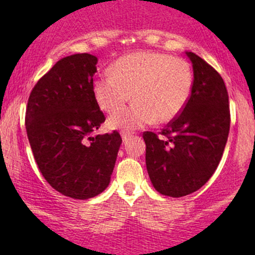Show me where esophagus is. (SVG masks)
Masks as SVG:
<instances>
[{
    "label": "esophagus",
    "mask_w": 255,
    "mask_h": 255,
    "mask_svg": "<svg viewBox=\"0 0 255 255\" xmlns=\"http://www.w3.org/2000/svg\"><path fill=\"white\" fill-rule=\"evenodd\" d=\"M130 138V133H127V132H122V139L123 142H127L128 139Z\"/></svg>",
    "instance_id": "34e87169"
}]
</instances>
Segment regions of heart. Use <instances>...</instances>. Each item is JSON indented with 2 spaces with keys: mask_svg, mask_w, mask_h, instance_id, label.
<instances>
[{
  "mask_svg": "<svg viewBox=\"0 0 255 255\" xmlns=\"http://www.w3.org/2000/svg\"><path fill=\"white\" fill-rule=\"evenodd\" d=\"M194 84L191 66L186 60L163 53H134L122 56L112 71L94 80V96L101 110L113 113L130 100L135 104L115 113L111 128L135 129L156 121L175 120L186 106Z\"/></svg>",
  "mask_w": 255,
  "mask_h": 255,
  "instance_id": "b5f03b06",
  "label": "heart"
}]
</instances>
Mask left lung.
Returning a JSON list of instances; mask_svg holds the SVG:
<instances>
[{"mask_svg":"<svg viewBox=\"0 0 255 255\" xmlns=\"http://www.w3.org/2000/svg\"><path fill=\"white\" fill-rule=\"evenodd\" d=\"M191 95L181 113L159 132H144L145 164L155 190L181 197L204 186L217 169L230 133L228 92L222 76L192 51Z\"/></svg>","mask_w":255,"mask_h":255,"instance_id":"obj_1","label":"left lung"}]
</instances>
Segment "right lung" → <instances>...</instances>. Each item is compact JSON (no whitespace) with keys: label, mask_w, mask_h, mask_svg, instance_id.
Returning a JSON list of instances; mask_svg holds the SVG:
<instances>
[{"label":"right lung","mask_w":255,"mask_h":255,"mask_svg":"<svg viewBox=\"0 0 255 255\" xmlns=\"http://www.w3.org/2000/svg\"><path fill=\"white\" fill-rule=\"evenodd\" d=\"M97 58L87 53L60 59L38 80L25 110V129L35 163L53 189L86 200L110 184L122 138L95 134L105 122L94 96Z\"/></svg>","instance_id":"right-lung-1"}]
</instances>
